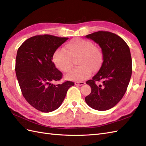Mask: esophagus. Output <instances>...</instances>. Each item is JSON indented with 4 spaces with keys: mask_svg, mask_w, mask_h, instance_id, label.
Here are the masks:
<instances>
[{
    "mask_svg": "<svg viewBox=\"0 0 146 146\" xmlns=\"http://www.w3.org/2000/svg\"><path fill=\"white\" fill-rule=\"evenodd\" d=\"M74 84H75V85H76V86H81V85L84 84L85 83L84 82H76Z\"/></svg>",
    "mask_w": 146,
    "mask_h": 146,
    "instance_id": "34e87169",
    "label": "esophagus"
}]
</instances>
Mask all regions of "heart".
<instances>
[{
	"label": "heart",
	"instance_id": "b5f03b06",
	"mask_svg": "<svg viewBox=\"0 0 146 146\" xmlns=\"http://www.w3.org/2000/svg\"><path fill=\"white\" fill-rule=\"evenodd\" d=\"M78 57L80 66L67 74L69 80L80 82L87 79L92 71L98 70L104 62L102 50L91 40L81 38H74L66 44L65 50L57 48L52 56V61L58 69L66 73L72 68L73 59Z\"/></svg>",
	"mask_w": 146,
	"mask_h": 146
}]
</instances>
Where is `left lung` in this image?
Wrapping results in <instances>:
<instances>
[{
	"mask_svg": "<svg viewBox=\"0 0 146 146\" xmlns=\"http://www.w3.org/2000/svg\"><path fill=\"white\" fill-rule=\"evenodd\" d=\"M86 37L101 47L104 62L98 73L86 81L91 92L85 101L95 110H107L120 101L129 84L132 74L129 48L121 37L111 32L99 31Z\"/></svg>",
	"mask_w": 146,
	"mask_h": 146,
	"instance_id": "obj_1",
	"label": "left lung"
}]
</instances>
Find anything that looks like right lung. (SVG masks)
Returning <instances> with one entry per match:
<instances>
[{
	"mask_svg": "<svg viewBox=\"0 0 146 146\" xmlns=\"http://www.w3.org/2000/svg\"><path fill=\"white\" fill-rule=\"evenodd\" d=\"M68 37L44 35L33 36L18 48L15 72L21 91L36 109L48 113L61 106L67 91L74 83L66 81L55 85L63 74L52 61L54 52Z\"/></svg>",
	"mask_w": 146,
	"mask_h": 146,
	"instance_id": "add662e5",
	"label": "right lung"
}]
</instances>
